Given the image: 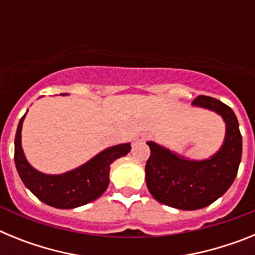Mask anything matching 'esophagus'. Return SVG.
I'll return each instance as SVG.
<instances>
[{
  "instance_id": "esophagus-1",
  "label": "esophagus",
  "mask_w": 255,
  "mask_h": 255,
  "mask_svg": "<svg viewBox=\"0 0 255 255\" xmlns=\"http://www.w3.org/2000/svg\"><path fill=\"white\" fill-rule=\"evenodd\" d=\"M136 139H138V140H140V141L148 140V139H149V135H148V134H140Z\"/></svg>"
}]
</instances>
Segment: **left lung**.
Instances as JSON below:
<instances>
[{"label":"left lung","mask_w":255,"mask_h":255,"mask_svg":"<svg viewBox=\"0 0 255 255\" xmlns=\"http://www.w3.org/2000/svg\"><path fill=\"white\" fill-rule=\"evenodd\" d=\"M193 105L208 108L224 117L225 143L212 158L189 161L153 141L145 163V181L155 200L177 209L204 208L222 197L238 175L243 140L235 114L227 105L208 96H198Z\"/></svg>","instance_id":"8db88e82"}]
</instances>
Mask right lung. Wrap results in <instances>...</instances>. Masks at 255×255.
Returning a JSON list of instances; mask_svg holds the SVG:
<instances>
[{"label": "right lung", "instance_id": "obj_1", "mask_svg": "<svg viewBox=\"0 0 255 255\" xmlns=\"http://www.w3.org/2000/svg\"><path fill=\"white\" fill-rule=\"evenodd\" d=\"M20 119L15 135V164L24 185L43 203L61 209L76 208L100 198L110 184L111 163L131 149L129 143L107 148L80 167L62 175H46L31 167L21 148Z\"/></svg>", "mask_w": 255, "mask_h": 255}]
</instances>
